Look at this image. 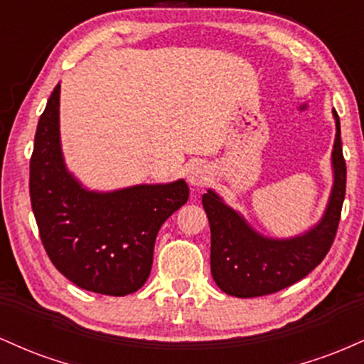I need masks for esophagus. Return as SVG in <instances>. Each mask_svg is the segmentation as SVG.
I'll use <instances>...</instances> for the list:
<instances>
[{
    "label": "esophagus",
    "mask_w": 364,
    "mask_h": 364,
    "mask_svg": "<svg viewBox=\"0 0 364 364\" xmlns=\"http://www.w3.org/2000/svg\"><path fill=\"white\" fill-rule=\"evenodd\" d=\"M208 179H210V171L207 169V166L196 164L190 169V173H188V183H190L191 186L200 188L207 185Z\"/></svg>",
    "instance_id": "obj_1"
}]
</instances>
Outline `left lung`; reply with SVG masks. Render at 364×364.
Segmentation results:
<instances>
[{
  "mask_svg": "<svg viewBox=\"0 0 364 364\" xmlns=\"http://www.w3.org/2000/svg\"><path fill=\"white\" fill-rule=\"evenodd\" d=\"M333 119L332 190L323 215L308 231L291 237L263 236L214 190L203 193L202 203L210 224V272L225 294L236 298L272 294L306 277L328 253L346 196V161L336 111Z\"/></svg>",
  "mask_w": 364,
  "mask_h": 364,
  "instance_id": "left-lung-1",
  "label": "left lung"
}]
</instances>
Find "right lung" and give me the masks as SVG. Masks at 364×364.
<instances>
[{"label": "right lung", "mask_w": 364, "mask_h": 364, "mask_svg": "<svg viewBox=\"0 0 364 364\" xmlns=\"http://www.w3.org/2000/svg\"><path fill=\"white\" fill-rule=\"evenodd\" d=\"M60 90L37 124L31 159V202L53 265L75 286L107 296L139 291L149 279L161 225L188 200L185 179L89 190L65 164Z\"/></svg>", "instance_id": "obj_1"}]
</instances>
